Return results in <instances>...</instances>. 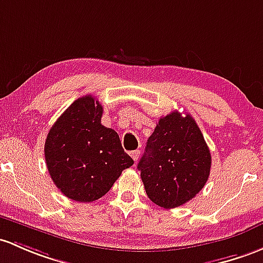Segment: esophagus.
Masks as SVG:
<instances>
[{
  "instance_id": "1",
  "label": "esophagus",
  "mask_w": 263,
  "mask_h": 263,
  "mask_svg": "<svg viewBox=\"0 0 263 263\" xmlns=\"http://www.w3.org/2000/svg\"><path fill=\"white\" fill-rule=\"evenodd\" d=\"M130 155H132L133 159H134L135 162H137L138 158H139V155H140V151H134V152H132Z\"/></svg>"
}]
</instances>
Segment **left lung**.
Listing matches in <instances>:
<instances>
[{"label": "left lung", "instance_id": "obj_1", "mask_svg": "<svg viewBox=\"0 0 263 263\" xmlns=\"http://www.w3.org/2000/svg\"><path fill=\"white\" fill-rule=\"evenodd\" d=\"M211 153L196 120L179 111L160 118L138 163L149 199L163 208L184 204L202 191Z\"/></svg>", "mask_w": 263, "mask_h": 263}]
</instances>
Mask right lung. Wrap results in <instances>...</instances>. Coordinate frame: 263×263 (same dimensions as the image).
<instances>
[{"mask_svg": "<svg viewBox=\"0 0 263 263\" xmlns=\"http://www.w3.org/2000/svg\"><path fill=\"white\" fill-rule=\"evenodd\" d=\"M103 106L91 95L79 98L47 134L45 159L55 185L67 198L89 203L106 194L134 160L119 135L101 124Z\"/></svg>", "mask_w": 263, "mask_h": 263, "instance_id": "add662e5", "label": "right lung"}]
</instances>
